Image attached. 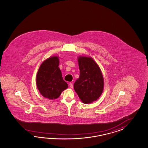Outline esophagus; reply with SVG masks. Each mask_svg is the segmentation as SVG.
Returning a JSON list of instances; mask_svg holds the SVG:
<instances>
[{
    "label": "esophagus",
    "instance_id": "34e87169",
    "mask_svg": "<svg viewBox=\"0 0 148 148\" xmlns=\"http://www.w3.org/2000/svg\"><path fill=\"white\" fill-rule=\"evenodd\" d=\"M69 86L71 88H73V84H72V83H70L69 84Z\"/></svg>",
    "mask_w": 148,
    "mask_h": 148
}]
</instances>
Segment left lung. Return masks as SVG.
<instances>
[{
    "mask_svg": "<svg viewBox=\"0 0 148 148\" xmlns=\"http://www.w3.org/2000/svg\"><path fill=\"white\" fill-rule=\"evenodd\" d=\"M78 62L80 76L73 88L83 103L90 104L103 93L104 78L99 66L91 57L79 56Z\"/></svg>",
    "mask_w": 148,
    "mask_h": 148,
    "instance_id": "1",
    "label": "left lung"
}]
</instances>
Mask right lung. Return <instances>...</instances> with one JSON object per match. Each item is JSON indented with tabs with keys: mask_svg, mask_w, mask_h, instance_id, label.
<instances>
[{
	"mask_svg": "<svg viewBox=\"0 0 148 148\" xmlns=\"http://www.w3.org/2000/svg\"><path fill=\"white\" fill-rule=\"evenodd\" d=\"M59 65V57H50L42 63L36 75L38 91L43 97L51 100L59 97L61 92L68 87L63 80Z\"/></svg>",
	"mask_w": 148,
	"mask_h": 148,
	"instance_id": "right-lung-1",
	"label": "right lung"
}]
</instances>
